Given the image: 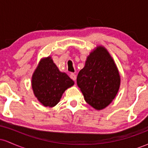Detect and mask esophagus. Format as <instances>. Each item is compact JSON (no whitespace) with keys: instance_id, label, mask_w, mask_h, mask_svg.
<instances>
[{"instance_id":"34e87169","label":"esophagus","mask_w":148,"mask_h":148,"mask_svg":"<svg viewBox=\"0 0 148 148\" xmlns=\"http://www.w3.org/2000/svg\"><path fill=\"white\" fill-rule=\"evenodd\" d=\"M70 78L73 80V81H76V76L74 74H70Z\"/></svg>"}]
</instances>
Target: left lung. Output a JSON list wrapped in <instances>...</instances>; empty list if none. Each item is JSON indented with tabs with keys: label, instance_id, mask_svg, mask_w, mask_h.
Masks as SVG:
<instances>
[{
	"label": "left lung",
	"instance_id": "1",
	"mask_svg": "<svg viewBox=\"0 0 148 148\" xmlns=\"http://www.w3.org/2000/svg\"><path fill=\"white\" fill-rule=\"evenodd\" d=\"M120 75L114 60L103 46H97L88 56L76 84L88 104L96 110L106 108L115 99L120 86Z\"/></svg>",
	"mask_w": 148,
	"mask_h": 148
}]
</instances>
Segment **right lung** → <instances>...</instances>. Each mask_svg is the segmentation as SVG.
I'll use <instances>...</instances> for the list:
<instances>
[{"instance_id":"1","label":"right lung","mask_w":148,"mask_h":148,"mask_svg":"<svg viewBox=\"0 0 148 148\" xmlns=\"http://www.w3.org/2000/svg\"><path fill=\"white\" fill-rule=\"evenodd\" d=\"M31 85L37 100L43 106L53 107L74 82L67 74L59 70L49 56L42 58L39 62L32 76Z\"/></svg>"}]
</instances>
